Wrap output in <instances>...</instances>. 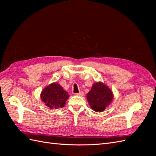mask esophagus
<instances>
[{
	"label": "esophagus",
	"mask_w": 156,
	"mask_h": 156,
	"mask_svg": "<svg viewBox=\"0 0 156 156\" xmlns=\"http://www.w3.org/2000/svg\"><path fill=\"white\" fill-rule=\"evenodd\" d=\"M76 95L79 96H84V92L83 91H81V92H80L79 93L76 94Z\"/></svg>",
	"instance_id": "34e87169"
}]
</instances>
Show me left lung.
<instances>
[{"label": "left lung", "mask_w": 156, "mask_h": 156, "mask_svg": "<svg viewBox=\"0 0 156 156\" xmlns=\"http://www.w3.org/2000/svg\"><path fill=\"white\" fill-rule=\"evenodd\" d=\"M87 98L92 109L101 112L112 103L114 95L111 88L105 83L96 82L87 94Z\"/></svg>", "instance_id": "left-lung-1"}]
</instances>
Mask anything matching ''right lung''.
<instances>
[{
    "instance_id": "obj_1",
    "label": "right lung",
    "mask_w": 156,
    "mask_h": 156,
    "mask_svg": "<svg viewBox=\"0 0 156 156\" xmlns=\"http://www.w3.org/2000/svg\"><path fill=\"white\" fill-rule=\"evenodd\" d=\"M41 100L50 108L63 107L69 97L68 92L58 83H53L43 89L40 94Z\"/></svg>"
}]
</instances>
